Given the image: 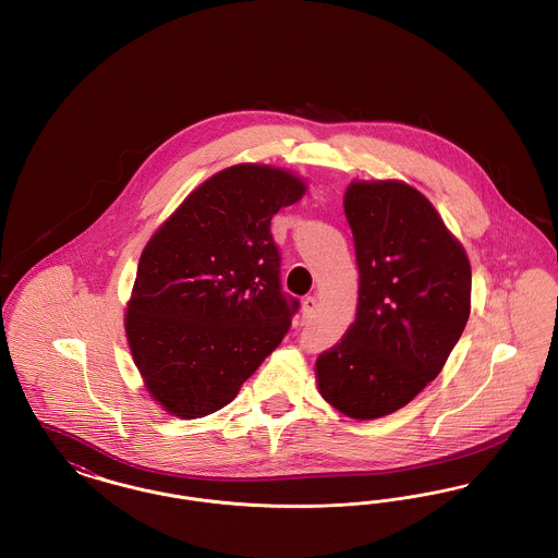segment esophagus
I'll list each match as a JSON object with an SVG mask.
<instances>
[{"instance_id": "obj_1", "label": "esophagus", "mask_w": 558, "mask_h": 558, "mask_svg": "<svg viewBox=\"0 0 558 558\" xmlns=\"http://www.w3.org/2000/svg\"><path fill=\"white\" fill-rule=\"evenodd\" d=\"M316 310H318V301H316V296H305V299H303V305H301V314H303V318H314Z\"/></svg>"}]
</instances>
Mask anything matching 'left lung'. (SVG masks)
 I'll return each instance as SVG.
<instances>
[{"mask_svg":"<svg viewBox=\"0 0 558 558\" xmlns=\"http://www.w3.org/2000/svg\"><path fill=\"white\" fill-rule=\"evenodd\" d=\"M345 217L360 269L357 314L316 362L322 398L355 421L393 414L441 372L471 314L464 246L416 187L351 182Z\"/></svg>","mask_w":558,"mask_h":558,"instance_id":"8db88e82","label":"left lung"}]
</instances>
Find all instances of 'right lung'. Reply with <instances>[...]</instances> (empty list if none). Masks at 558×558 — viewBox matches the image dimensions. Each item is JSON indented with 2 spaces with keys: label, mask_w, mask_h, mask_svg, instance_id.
<instances>
[{
  "label": "right lung",
  "mask_w": 558,
  "mask_h": 558,
  "mask_svg": "<svg viewBox=\"0 0 558 558\" xmlns=\"http://www.w3.org/2000/svg\"><path fill=\"white\" fill-rule=\"evenodd\" d=\"M305 190L287 169L240 162L192 190L144 246L125 332L169 414L192 421L228 405L289 332L299 301L280 287L269 223Z\"/></svg>",
  "instance_id": "1"
}]
</instances>
